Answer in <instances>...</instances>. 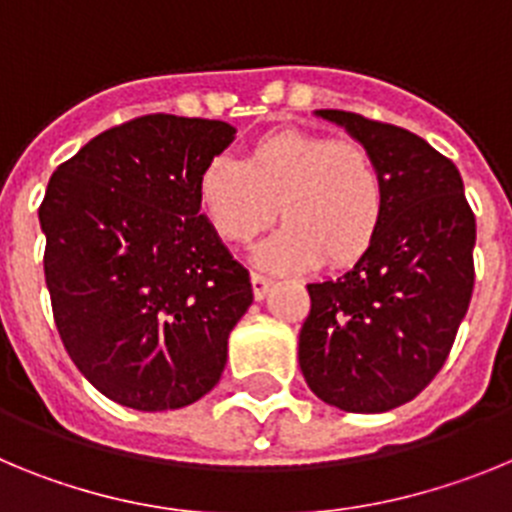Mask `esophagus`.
Segmentation results:
<instances>
[{"label":"esophagus","mask_w":512,"mask_h":512,"mask_svg":"<svg viewBox=\"0 0 512 512\" xmlns=\"http://www.w3.org/2000/svg\"><path fill=\"white\" fill-rule=\"evenodd\" d=\"M251 287H253V297H256V300H264L266 292H269V287H271V279L264 277V274H256V271H253Z\"/></svg>","instance_id":"1"}]
</instances>
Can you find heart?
<instances>
[{"instance_id": "obj_1", "label": "heart", "mask_w": 512, "mask_h": 512, "mask_svg": "<svg viewBox=\"0 0 512 512\" xmlns=\"http://www.w3.org/2000/svg\"><path fill=\"white\" fill-rule=\"evenodd\" d=\"M202 215L223 241L246 243L277 217L256 248L271 271L359 261L377 238L387 205L384 176L369 148L300 128L261 135L246 161L215 156L197 176Z\"/></svg>"}]
</instances>
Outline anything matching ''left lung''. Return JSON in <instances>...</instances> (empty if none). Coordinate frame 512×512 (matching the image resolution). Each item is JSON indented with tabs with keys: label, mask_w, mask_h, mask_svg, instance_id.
<instances>
[{
	"label": "left lung",
	"mask_w": 512,
	"mask_h": 512,
	"mask_svg": "<svg viewBox=\"0 0 512 512\" xmlns=\"http://www.w3.org/2000/svg\"><path fill=\"white\" fill-rule=\"evenodd\" d=\"M369 148L387 205L369 251L338 279L307 284L300 369L323 402L387 413L431 384L474 289L477 223L454 161L397 125L318 110Z\"/></svg>",
	"instance_id": "1"
}]
</instances>
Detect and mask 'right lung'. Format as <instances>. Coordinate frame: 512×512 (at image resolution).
Returning a JSON list of instances; mask_svg holds the SVG:
<instances>
[{
	"label": "right lung",
	"mask_w": 512,
	"mask_h": 512,
	"mask_svg": "<svg viewBox=\"0 0 512 512\" xmlns=\"http://www.w3.org/2000/svg\"><path fill=\"white\" fill-rule=\"evenodd\" d=\"M220 120L143 115L53 171L38 217L53 320L84 377L125 408L176 410L220 382L253 302L200 215L197 176L233 143Z\"/></svg>",
	"instance_id": "obj_1"
}]
</instances>
